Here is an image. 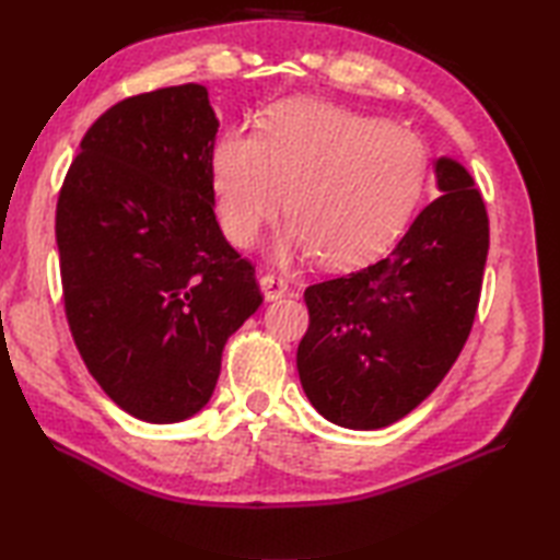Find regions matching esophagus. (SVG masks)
Listing matches in <instances>:
<instances>
[{
  "label": "esophagus",
  "mask_w": 560,
  "mask_h": 560,
  "mask_svg": "<svg viewBox=\"0 0 560 560\" xmlns=\"http://www.w3.org/2000/svg\"><path fill=\"white\" fill-rule=\"evenodd\" d=\"M259 289L265 293L267 301H279L289 293V283L279 277H273V273H261Z\"/></svg>",
  "instance_id": "34e87169"
}]
</instances>
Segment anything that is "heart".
<instances>
[{"label": "heart", "instance_id": "1", "mask_svg": "<svg viewBox=\"0 0 560 560\" xmlns=\"http://www.w3.org/2000/svg\"><path fill=\"white\" fill-rule=\"evenodd\" d=\"M423 177L419 137L315 98L279 103L259 135L229 129L211 153L219 217L235 245H253L287 205L291 223L277 257L317 253L335 269L359 265L392 241Z\"/></svg>", "mask_w": 560, "mask_h": 560}]
</instances>
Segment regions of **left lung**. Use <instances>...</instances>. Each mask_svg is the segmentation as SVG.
Wrapping results in <instances>:
<instances>
[{
    "label": "left lung",
    "instance_id": "8db88e82",
    "mask_svg": "<svg viewBox=\"0 0 560 560\" xmlns=\"http://www.w3.org/2000/svg\"><path fill=\"white\" fill-rule=\"evenodd\" d=\"M435 177L440 197L385 259L305 289L301 385L327 421L351 431L385 428L419 407L477 315L489 217L462 163L440 156Z\"/></svg>",
    "mask_w": 560,
    "mask_h": 560
}]
</instances>
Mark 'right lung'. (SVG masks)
<instances>
[{
  "label": "right lung",
  "instance_id": "add662e5",
  "mask_svg": "<svg viewBox=\"0 0 560 560\" xmlns=\"http://www.w3.org/2000/svg\"><path fill=\"white\" fill-rule=\"evenodd\" d=\"M217 132L199 83L125 98L81 139L57 199L71 337L139 421L205 409L225 341L261 305L255 267L213 213Z\"/></svg>",
  "mask_w": 560,
  "mask_h": 560
}]
</instances>
